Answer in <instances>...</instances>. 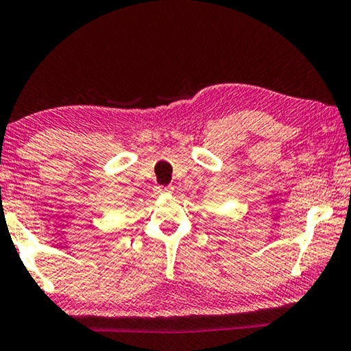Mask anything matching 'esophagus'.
<instances>
[{
  "instance_id": "obj_1",
  "label": "esophagus",
  "mask_w": 351,
  "mask_h": 351,
  "mask_svg": "<svg viewBox=\"0 0 351 351\" xmlns=\"http://www.w3.org/2000/svg\"><path fill=\"white\" fill-rule=\"evenodd\" d=\"M156 192L158 193H167V192H170V187H156Z\"/></svg>"
}]
</instances>
